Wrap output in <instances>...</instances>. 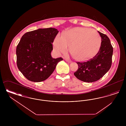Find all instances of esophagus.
<instances>
[{
    "instance_id": "obj_1",
    "label": "esophagus",
    "mask_w": 126,
    "mask_h": 126,
    "mask_svg": "<svg viewBox=\"0 0 126 126\" xmlns=\"http://www.w3.org/2000/svg\"><path fill=\"white\" fill-rule=\"evenodd\" d=\"M65 60H66V61L67 62H68V63H71V61L70 60H67V59H65Z\"/></svg>"
}]
</instances>
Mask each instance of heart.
I'll list each match as a JSON object with an SVG mask.
<instances>
[{"instance_id": "b5f03b06", "label": "heart", "mask_w": 126, "mask_h": 126, "mask_svg": "<svg viewBox=\"0 0 126 126\" xmlns=\"http://www.w3.org/2000/svg\"><path fill=\"white\" fill-rule=\"evenodd\" d=\"M101 43L99 34L94 29L76 27L58 35L53 43L55 52L65 53L68 46L70 52L76 60H84L93 57L99 50Z\"/></svg>"}]
</instances>
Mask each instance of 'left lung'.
Instances as JSON below:
<instances>
[{"mask_svg":"<svg viewBox=\"0 0 126 126\" xmlns=\"http://www.w3.org/2000/svg\"><path fill=\"white\" fill-rule=\"evenodd\" d=\"M101 37V44L98 53L85 62H77L78 69L74 75L79 80L92 83L102 78L110 69L112 63L113 47L108 36L98 31Z\"/></svg>","mask_w":126,"mask_h":126,"instance_id":"obj_1","label":"left lung"}]
</instances>
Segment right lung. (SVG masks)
I'll list each match as a JSON object with an SVG mask.
<instances>
[{"label": "right lung", "instance_id": "1", "mask_svg": "<svg viewBox=\"0 0 126 126\" xmlns=\"http://www.w3.org/2000/svg\"><path fill=\"white\" fill-rule=\"evenodd\" d=\"M58 32L53 28L38 29L22 37L16 50L17 66L28 80L34 82L45 80L63 60L51 56L52 43Z\"/></svg>", "mask_w": 126, "mask_h": 126}]
</instances>
